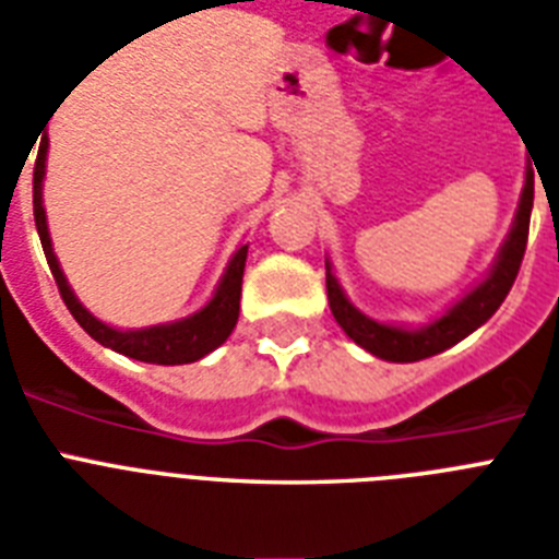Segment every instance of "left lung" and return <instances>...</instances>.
<instances>
[{
  "mask_svg": "<svg viewBox=\"0 0 559 559\" xmlns=\"http://www.w3.org/2000/svg\"><path fill=\"white\" fill-rule=\"evenodd\" d=\"M531 207H534V176L528 173L525 190H522L520 213H516V225H513L490 276L476 292L467 294L462 302H456L448 314L427 325V329L404 332V329H392V325H381L364 317L346 300V294L341 292V285L325 265V292H329V306H332L334 320L341 323L343 332L349 334L357 346H364L374 357H383V360H392V364H413V360H424V357H432L450 349V346H456L467 334L476 332L481 323H488L490 317L497 314V308L506 302L513 280L520 274L525 245H528Z\"/></svg>",
  "mask_w": 559,
  "mask_h": 559,
  "instance_id": "obj_1",
  "label": "left lung"
}]
</instances>
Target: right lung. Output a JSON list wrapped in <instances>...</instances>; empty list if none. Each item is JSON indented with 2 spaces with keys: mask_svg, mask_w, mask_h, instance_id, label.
<instances>
[{
  "mask_svg": "<svg viewBox=\"0 0 559 559\" xmlns=\"http://www.w3.org/2000/svg\"><path fill=\"white\" fill-rule=\"evenodd\" d=\"M46 146L43 141L34 164V222H37L39 242L46 251L48 267H51L53 283L60 288V297L71 317L83 325V332H88L100 346L115 349L120 355L135 357L144 364H160V366H178V364H193L199 357L210 355V352L222 346L230 337L236 320H239V297H242V274H245V259H248V245H242L236 257L230 259L222 285H218L216 297L199 311V314L187 317L181 323L173 325H153V329H141V332H115L109 325H103L100 320L88 314L86 308L80 306L78 297L71 294L66 276H62L57 257L51 251V239H48L46 227V210H43V176H46Z\"/></svg>",
  "mask_w": 559,
  "mask_h": 559,
  "instance_id": "right-lung-1",
  "label": "right lung"
}]
</instances>
